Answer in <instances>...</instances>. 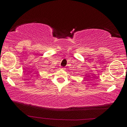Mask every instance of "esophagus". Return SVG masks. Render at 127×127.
<instances>
[{
    "label": "esophagus",
    "mask_w": 127,
    "mask_h": 127,
    "mask_svg": "<svg viewBox=\"0 0 127 127\" xmlns=\"http://www.w3.org/2000/svg\"><path fill=\"white\" fill-rule=\"evenodd\" d=\"M62 69H64V68H62Z\"/></svg>",
    "instance_id": "1"
}]
</instances>
